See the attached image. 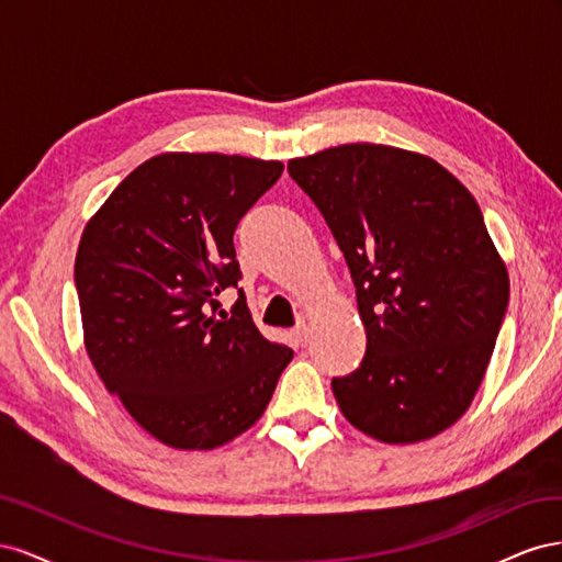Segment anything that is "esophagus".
Masks as SVG:
<instances>
[{
    "label": "esophagus",
    "instance_id": "esophagus-1",
    "mask_svg": "<svg viewBox=\"0 0 562 562\" xmlns=\"http://www.w3.org/2000/svg\"><path fill=\"white\" fill-rule=\"evenodd\" d=\"M293 337H295L297 347L307 345L310 342V326H307V323H300V326L293 330Z\"/></svg>",
    "mask_w": 562,
    "mask_h": 562
}]
</instances>
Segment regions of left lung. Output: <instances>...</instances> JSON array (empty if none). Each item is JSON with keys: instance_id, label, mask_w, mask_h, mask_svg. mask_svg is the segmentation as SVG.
<instances>
[{"instance_id": "left-lung-1", "label": "left lung", "mask_w": 562, "mask_h": 562, "mask_svg": "<svg viewBox=\"0 0 562 562\" xmlns=\"http://www.w3.org/2000/svg\"><path fill=\"white\" fill-rule=\"evenodd\" d=\"M345 252L368 335L333 380L366 436L419 443L462 417L508 304V271L467 187L427 155L351 143L288 161Z\"/></svg>"}]
</instances>
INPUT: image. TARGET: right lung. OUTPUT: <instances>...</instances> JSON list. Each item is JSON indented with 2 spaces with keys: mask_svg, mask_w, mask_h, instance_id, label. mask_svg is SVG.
Returning <instances> with one entry per match:
<instances>
[{
  "mask_svg": "<svg viewBox=\"0 0 562 562\" xmlns=\"http://www.w3.org/2000/svg\"><path fill=\"white\" fill-rule=\"evenodd\" d=\"M281 161L164 151L131 171L83 227L75 260L83 347L159 443L213 450L265 413L293 349L269 342L244 293L234 229Z\"/></svg>",
  "mask_w": 562,
  "mask_h": 562,
  "instance_id": "1",
  "label": "right lung"
}]
</instances>
